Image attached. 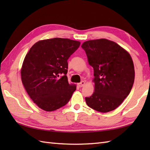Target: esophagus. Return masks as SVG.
<instances>
[{"mask_svg":"<svg viewBox=\"0 0 150 150\" xmlns=\"http://www.w3.org/2000/svg\"><path fill=\"white\" fill-rule=\"evenodd\" d=\"M84 85H85V82H84V81H82V82H80V83L78 84V86H79L80 87V88L83 87Z\"/></svg>","mask_w":150,"mask_h":150,"instance_id":"34e87169","label":"esophagus"}]
</instances>
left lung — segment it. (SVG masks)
<instances>
[{
  "mask_svg": "<svg viewBox=\"0 0 150 150\" xmlns=\"http://www.w3.org/2000/svg\"><path fill=\"white\" fill-rule=\"evenodd\" d=\"M93 68L95 92L85 100L89 107L102 113L120 106L128 96L135 79V69L128 52L105 39L88 40L82 45Z\"/></svg>",
  "mask_w": 150,
  "mask_h": 150,
  "instance_id": "left-lung-1",
  "label": "left lung"
}]
</instances>
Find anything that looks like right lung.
Returning a JSON list of instances; mask_svg holds the SVG:
<instances>
[{"mask_svg": "<svg viewBox=\"0 0 150 150\" xmlns=\"http://www.w3.org/2000/svg\"><path fill=\"white\" fill-rule=\"evenodd\" d=\"M80 44L62 38L40 40L25 57L21 69L22 84L42 110L55 111L71 98L76 86L68 81V59Z\"/></svg>", "mask_w": 150, "mask_h": 150, "instance_id": "obj_1", "label": "right lung"}]
</instances>
